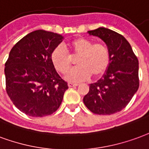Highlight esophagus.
Returning a JSON list of instances; mask_svg holds the SVG:
<instances>
[{
  "label": "esophagus",
  "mask_w": 149,
  "mask_h": 149,
  "mask_svg": "<svg viewBox=\"0 0 149 149\" xmlns=\"http://www.w3.org/2000/svg\"><path fill=\"white\" fill-rule=\"evenodd\" d=\"M79 85L78 83H73V82H68V86L69 87H73V86H77Z\"/></svg>",
  "instance_id": "34e87169"
}]
</instances>
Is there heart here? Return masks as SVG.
<instances>
[{"mask_svg": "<svg viewBox=\"0 0 149 149\" xmlns=\"http://www.w3.org/2000/svg\"><path fill=\"white\" fill-rule=\"evenodd\" d=\"M71 53L69 55L61 46H58L51 54L53 66L59 73L65 74L71 66L70 56H79L76 64L79 67L70 70L66 76L70 82H81L91 75L100 77L108 70L111 56L108 47L102 43H94L92 40L79 37L69 43Z\"/></svg>", "mask_w": 149, "mask_h": 149, "instance_id": "1", "label": "heart"}]
</instances>
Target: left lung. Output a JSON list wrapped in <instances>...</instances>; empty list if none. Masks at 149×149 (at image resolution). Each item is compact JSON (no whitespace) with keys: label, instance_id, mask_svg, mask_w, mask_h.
<instances>
[{"label":"left lung","instance_id":"1","mask_svg":"<svg viewBox=\"0 0 149 149\" xmlns=\"http://www.w3.org/2000/svg\"><path fill=\"white\" fill-rule=\"evenodd\" d=\"M87 33L105 42L111 61L102 78L90 85V91L83 97V102L96 114L110 115L120 112L138 90V59L130 43L118 32L98 28Z\"/></svg>","mask_w":149,"mask_h":149}]
</instances>
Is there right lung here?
Listing matches in <instances>:
<instances>
[{
	"instance_id": "obj_1",
	"label": "right lung",
	"mask_w": 149,
	"mask_h": 149,
	"mask_svg": "<svg viewBox=\"0 0 149 149\" xmlns=\"http://www.w3.org/2000/svg\"><path fill=\"white\" fill-rule=\"evenodd\" d=\"M61 35L36 30L18 41L5 63L6 91L17 109L36 118L52 114L60 106L67 82L59 76L51 54Z\"/></svg>"
}]
</instances>
